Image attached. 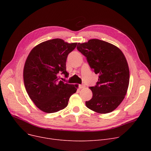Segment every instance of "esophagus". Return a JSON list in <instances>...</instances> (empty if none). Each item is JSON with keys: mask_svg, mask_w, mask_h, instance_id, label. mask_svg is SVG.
Here are the masks:
<instances>
[{"mask_svg": "<svg viewBox=\"0 0 151 151\" xmlns=\"http://www.w3.org/2000/svg\"><path fill=\"white\" fill-rule=\"evenodd\" d=\"M79 88H80V89H83L85 88V86L83 84H80L79 85Z\"/></svg>", "mask_w": 151, "mask_h": 151, "instance_id": "34e87169", "label": "esophagus"}]
</instances>
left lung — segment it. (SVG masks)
<instances>
[{"instance_id": "8db88e82", "label": "left lung", "mask_w": 151, "mask_h": 151, "mask_svg": "<svg viewBox=\"0 0 151 151\" xmlns=\"http://www.w3.org/2000/svg\"><path fill=\"white\" fill-rule=\"evenodd\" d=\"M77 50L99 75L96 86L89 87L92 97L86 101V106L100 114L112 112L121 104L129 88L130 72L124 54L115 45L99 39L78 43Z\"/></svg>"}]
</instances>
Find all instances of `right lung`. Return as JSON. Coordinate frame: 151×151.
I'll use <instances>...</instances> for the list:
<instances>
[{
  "mask_svg": "<svg viewBox=\"0 0 151 151\" xmlns=\"http://www.w3.org/2000/svg\"><path fill=\"white\" fill-rule=\"evenodd\" d=\"M76 45L55 38L38 44L28 55L23 70L24 83L29 97L42 111L52 113L64 109L76 92L77 84L65 83L59 78L60 73L68 77L67 58Z\"/></svg>",
  "mask_w": 151,
  "mask_h": 151,
  "instance_id": "add662e5",
  "label": "right lung"
}]
</instances>
